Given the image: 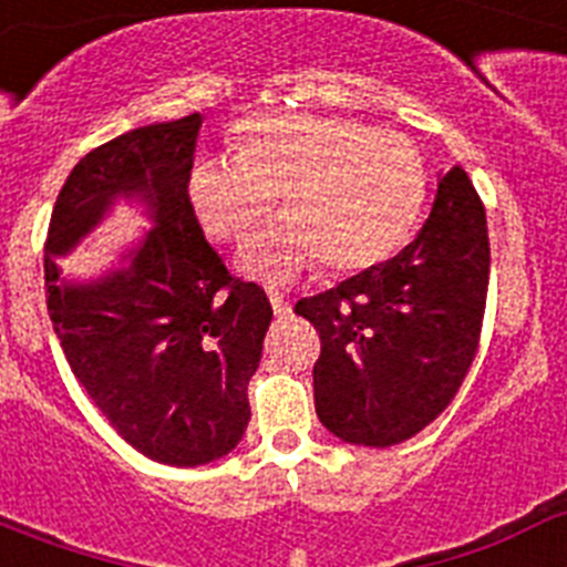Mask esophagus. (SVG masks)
I'll use <instances>...</instances> for the list:
<instances>
[{"label": "esophagus", "instance_id": "34e87169", "mask_svg": "<svg viewBox=\"0 0 567 567\" xmlns=\"http://www.w3.org/2000/svg\"><path fill=\"white\" fill-rule=\"evenodd\" d=\"M269 303H272V309L278 318H287V315L292 312V303H289V300L284 298L280 292H269Z\"/></svg>", "mask_w": 567, "mask_h": 567}]
</instances>
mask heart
<instances>
[{"mask_svg": "<svg viewBox=\"0 0 567 567\" xmlns=\"http://www.w3.org/2000/svg\"><path fill=\"white\" fill-rule=\"evenodd\" d=\"M429 175L412 138L354 118L258 113L233 135V158H198L187 202L215 244H244L275 207L280 221L244 249L240 267L287 287L315 260L354 275L403 244Z\"/></svg>", "mask_w": 567, "mask_h": 567, "instance_id": "heart-1", "label": "heart"}]
</instances>
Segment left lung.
I'll list each match as a JSON object with an SVG mask.
<instances>
[{
	"mask_svg": "<svg viewBox=\"0 0 567 567\" xmlns=\"http://www.w3.org/2000/svg\"><path fill=\"white\" fill-rule=\"evenodd\" d=\"M488 267L485 207L454 167L409 247L295 303L320 334L315 412L334 437L385 449L445 412L477 358Z\"/></svg>",
	"mask_w": 567,
	"mask_h": 567,
	"instance_id": "1",
	"label": "left lung"
}]
</instances>
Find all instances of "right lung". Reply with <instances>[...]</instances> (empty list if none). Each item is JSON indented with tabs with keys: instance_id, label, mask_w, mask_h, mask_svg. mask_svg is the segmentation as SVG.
I'll use <instances>...</instances> for the list:
<instances>
[{
	"instance_id": "right-lung-1",
	"label": "right lung",
	"mask_w": 567,
	"mask_h": 567,
	"mask_svg": "<svg viewBox=\"0 0 567 567\" xmlns=\"http://www.w3.org/2000/svg\"><path fill=\"white\" fill-rule=\"evenodd\" d=\"M202 115L130 130L90 150L59 189L44 240L48 315L84 392L135 452L202 465L249 423L247 385L272 320L267 292L229 275L187 202ZM118 192H144L159 227L93 288H62L53 254Z\"/></svg>"
}]
</instances>
